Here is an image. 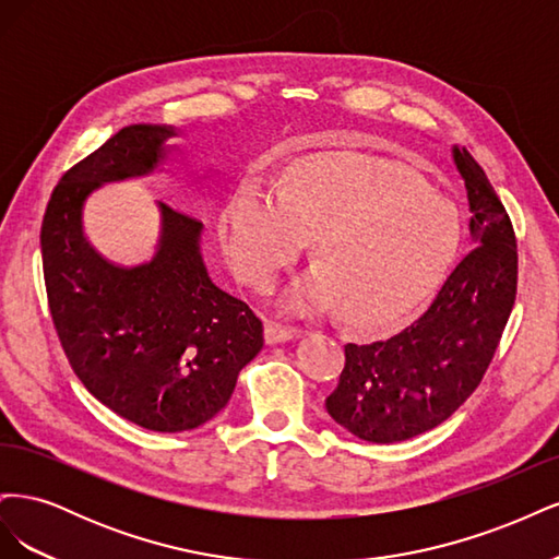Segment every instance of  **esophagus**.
Listing matches in <instances>:
<instances>
[{
  "instance_id": "34e87169",
  "label": "esophagus",
  "mask_w": 559,
  "mask_h": 559,
  "mask_svg": "<svg viewBox=\"0 0 559 559\" xmlns=\"http://www.w3.org/2000/svg\"><path fill=\"white\" fill-rule=\"evenodd\" d=\"M298 335H300V331L294 326H282V324H277V321H267L265 324V343L267 345L294 341V337H298Z\"/></svg>"
}]
</instances>
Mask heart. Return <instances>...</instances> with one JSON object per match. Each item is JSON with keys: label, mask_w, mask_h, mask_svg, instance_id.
Wrapping results in <instances>:
<instances>
[{"label": "heart", "mask_w": 559, "mask_h": 559, "mask_svg": "<svg viewBox=\"0 0 559 559\" xmlns=\"http://www.w3.org/2000/svg\"><path fill=\"white\" fill-rule=\"evenodd\" d=\"M222 233L230 261L259 289L317 238L319 267L292 286L286 306L341 310L361 331L392 326L417 306L460 247V222L425 181L345 154L298 163L289 191L245 183Z\"/></svg>", "instance_id": "obj_1"}]
</instances>
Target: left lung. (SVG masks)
<instances>
[{
	"label": "left lung",
	"mask_w": 559,
	"mask_h": 559,
	"mask_svg": "<svg viewBox=\"0 0 559 559\" xmlns=\"http://www.w3.org/2000/svg\"><path fill=\"white\" fill-rule=\"evenodd\" d=\"M452 160L468 198L471 251L429 310L389 341L345 345L329 415L368 443H399L445 421L476 392L518 292V245L509 214L466 148Z\"/></svg>",
	"instance_id": "obj_1"
}]
</instances>
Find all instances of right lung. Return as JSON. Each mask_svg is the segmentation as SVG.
<instances>
[{
    "mask_svg": "<svg viewBox=\"0 0 559 559\" xmlns=\"http://www.w3.org/2000/svg\"><path fill=\"white\" fill-rule=\"evenodd\" d=\"M170 138L177 130L167 126L118 130L62 175L41 224L48 308L76 378L116 415L163 433L226 408L263 347L261 319L210 280L191 214L158 202V249L132 267L109 263L83 235L86 198L107 181L154 173Z\"/></svg>",
    "mask_w": 559,
    "mask_h": 559,
    "instance_id": "right-lung-1",
    "label": "right lung"
}]
</instances>
